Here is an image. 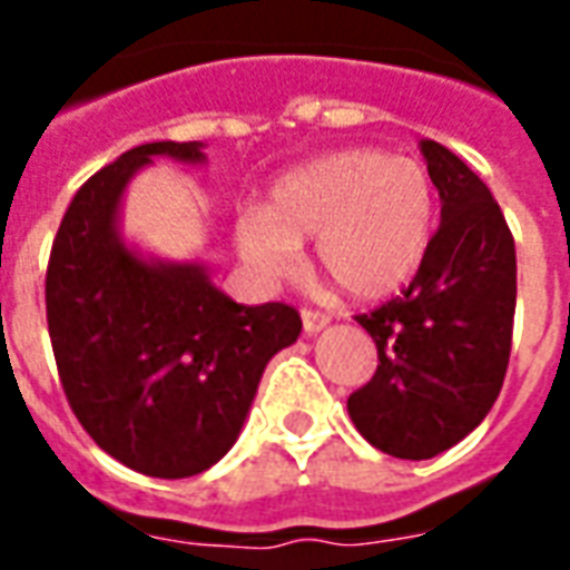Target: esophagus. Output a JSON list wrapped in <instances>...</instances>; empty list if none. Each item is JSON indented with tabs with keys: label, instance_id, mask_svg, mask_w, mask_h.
Returning a JSON list of instances; mask_svg holds the SVG:
<instances>
[{
	"label": "esophagus",
	"instance_id": "esophagus-1",
	"mask_svg": "<svg viewBox=\"0 0 570 570\" xmlns=\"http://www.w3.org/2000/svg\"><path fill=\"white\" fill-rule=\"evenodd\" d=\"M302 326H305V333L317 335L323 326H330V314H323V311L305 308L302 311Z\"/></svg>",
	"mask_w": 570,
	"mask_h": 570
}]
</instances>
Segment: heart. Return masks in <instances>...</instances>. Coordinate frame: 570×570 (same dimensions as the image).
I'll return each instance as SVG.
<instances>
[{"label": "heart", "instance_id": "heart-1", "mask_svg": "<svg viewBox=\"0 0 570 570\" xmlns=\"http://www.w3.org/2000/svg\"><path fill=\"white\" fill-rule=\"evenodd\" d=\"M436 191L424 164L379 149L323 155L274 183L262 213L235 225L240 259L262 281L296 265L314 237V265L351 298L372 302L406 286L428 256Z\"/></svg>", "mask_w": 570, "mask_h": 570}]
</instances>
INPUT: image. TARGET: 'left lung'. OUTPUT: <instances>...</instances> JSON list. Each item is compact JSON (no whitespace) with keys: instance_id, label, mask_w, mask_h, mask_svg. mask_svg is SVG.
Segmentation results:
<instances>
[{"instance_id":"8db88e82","label":"left lung","mask_w":570,"mask_h":570,"mask_svg":"<svg viewBox=\"0 0 570 570\" xmlns=\"http://www.w3.org/2000/svg\"><path fill=\"white\" fill-rule=\"evenodd\" d=\"M440 228L412 284L357 323L379 347L370 384L347 396L354 428L384 454L452 449L501 394L515 314V244L489 186L454 151L421 140Z\"/></svg>"}]
</instances>
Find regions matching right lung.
I'll return each mask as SVG.
<instances>
[{
    "label": "right lung",
    "instance_id": "obj_1",
    "mask_svg": "<svg viewBox=\"0 0 570 570\" xmlns=\"http://www.w3.org/2000/svg\"><path fill=\"white\" fill-rule=\"evenodd\" d=\"M200 142H142L85 183L57 228L45 311L69 406L137 473L198 476L235 445L268 360L302 333L284 302L237 305L200 262L142 259L118 235L130 176Z\"/></svg>",
    "mask_w": 570,
    "mask_h": 570
}]
</instances>
